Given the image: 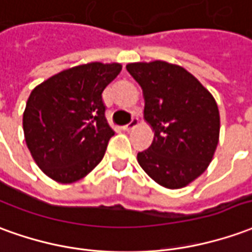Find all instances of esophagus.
<instances>
[{
	"label": "esophagus",
	"instance_id": "obj_1",
	"mask_svg": "<svg viewBox=\"0 0 252 252\" xmlns=\"http://www.w3.org/2000/svg\"><path fill=\"white\" fill-rule=\"evenodd\" d=\"M138 124H139V119H138V117H133V119L131 120V123H128L126 126H123V129H124V131H126V132H129L131 129H133L135 126H138Z\"/></svg>",
	"mask_w": 252,
	"mask_h": 252
}]
</instances>
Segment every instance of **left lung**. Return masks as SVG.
<instances>
[{"instance_id": "obj_1", "label": "left lung", "mask_w": 252, "mask_h": 252, "mask_svg": "<svg viewBox=\"0 0 252 252\" xmlns=\"http://www.w3.org/2000/svg\"><path fill=\"white\" fill-rule=\"evenodd\" d=\"M126 71L143 90L144 120L154 132L138 162L159 186L177 189L212 162L220 138L216 99L183 66L165 61L132 63Z\"/></svg>"}]
</instances>
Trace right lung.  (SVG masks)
<instances>
[{
    "mask_svg": "<svg viewBox=\"0 0 252 252\" xmlns=\"http://www.w3.org/2000/svg\"><path fill=\"white\" fill-rule=\"evenodd\" d=\"M121 65L90 63L36 86L23 113L24 138L42 172L61 184L83 179L101 162L114 131L102 93Z\"/></svg>",
    "mask_w": 252,
    "mask_h": 252,
    "instance_id": "1",
    "label": "right lung"
}]
</instances>
